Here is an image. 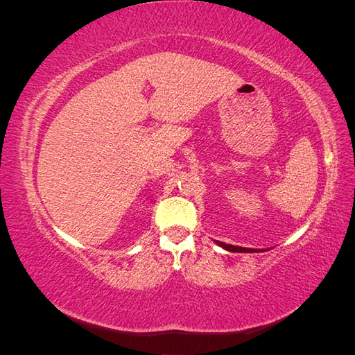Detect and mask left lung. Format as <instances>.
I'll return each instance as SVG.
<instances>
[{
  "label": "left lung",
  "mask_w": 355,
  "mask_h": 355,
  "mask_svg": "<svg viewBox=\"0 0 355 355\" xmlns=\"http://www.w3.org/2000/svg\"><path fill=\"white\" fill-rule=\"evenodd\" d=\"M220 247H223L225 250L234 252V253H257V252H263L262 249H247V247H240V245H231V244H225L222 241H216Z\"/></svg>",
  "instance_id": "8db88e82"
}]
</instances>
